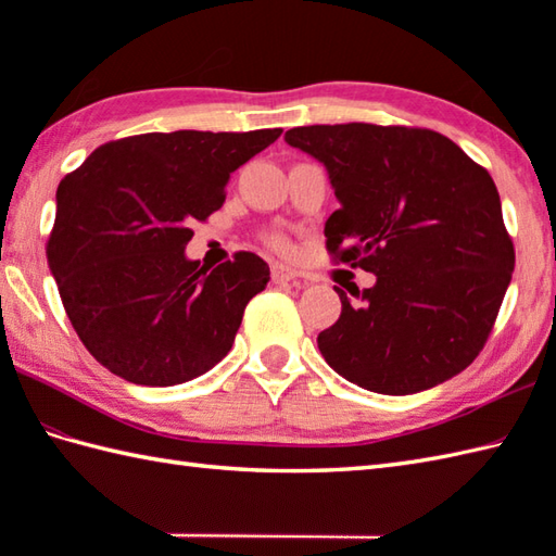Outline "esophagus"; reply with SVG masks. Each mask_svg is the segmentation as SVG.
<instances>
[{
	"mask_svg": "<svg viewBox=\"0 0 556 556\" xmlns=\"http://www.w3.org/2000/svg\"><path fill=\"white\" fill-rule=\"evenodd\" d=\"M293 279H299V271L293 267L281 265V263L271 265V281H275V285H285V281H293Z\"/></svg>",
	"mask_w": 556,
	"mask_h": 556,
	"instance_id": "34e87169",
	"label": "esophagus"
}]
</instances>
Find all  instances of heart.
I'll list each match as a JSON object with an SVG mask.
<instances>
[{"mask_svg": "<svg viewBox=\"0 0 556 556\" xmlns=\"http://www.w3.org/2000/svg\"><path fill=\"white\" fill-rule=\"evenodd\" d=\"M267 243L271 248H277V251H289V248H291V243H289V239H287L285 233H269L267 236Z\"/></svg>", "mask_w": 556, "mask_h": 556, "instance_id": "heart-1", "label": "heart"}]
</instances>
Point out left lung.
<instances>
[{"label":"left lung","instance_id":"left-lung-1","mask_svg":"<svg viewBox=\"0 0 556 556\" xmlns=\"http://www.w3.org/2000/svg\"><path fill=\"white\" fill-rule=\"evenodd\" d=\"M291 148L325 164L339 210L327 251L372 271L317 346L329 368L377 394H416L466 370L485 346L516 263L488 169L454 140L408 126H299Z\"/></svg>","mask_w":556,"mask_h":556}]
</instances>
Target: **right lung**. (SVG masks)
Instances as JSON below:
<instances>
[{"label": "right lung", "mask_w": 556, "mask_h": 556, "mask_svg": "<svg viewBox=\"0 0 556 556\" xmlns=\"http://www.w3.org/2000/svg\"><path fill=\"white\" fill-rule=\"evenodd\" d=\"M281 128L140 134L100 146L56 188L47 263L92 358L126 382L172 387L227 356L269 281L255 253L210 269L186 257L191 224Z\"/></svg>", "instance_id": "obj_1"}]
</instances>
